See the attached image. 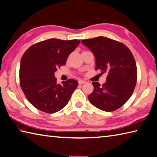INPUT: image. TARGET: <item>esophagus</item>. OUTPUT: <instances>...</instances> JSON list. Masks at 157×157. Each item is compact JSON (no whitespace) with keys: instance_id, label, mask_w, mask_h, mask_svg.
<instances>
[{"instance_id":"esophagus-1","label":"esophagus","mask_w":157,"mask_h":157,"mask_svg":"<svg viewBox=\"0 0 157 157\" xmlns=\"http://www.w3.org/2000/svg\"><path fill=\"white\" fill-rule=\"evenodd\" d=\"M86 82V81H84V80H79V82H78L79 84H85Z\"/></svg>"}]
</instances>
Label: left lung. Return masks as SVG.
<instances>
[{
	"instance_id": "left-lung-1",
	"label": "left lung",
	"mask_w": 157,
	"mask_h": 157,
	"mask_svg": "<svg viewBox=\"0 0 157 157\" xmlns=\"http://www.w3.org/2000/svg\"><path fill=\"white\" fill-rule=\"evenodd\" d=\"M95 58L96 69L107 74L106 82L101 86L93 82L94 90L88 99L99 109H118L131 97L137 82V67L133 54L122 43L105 37L82 40Z\"/></svg>"
}]
</instances>
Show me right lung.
I'll return each mask as SVG.
<instances>
[{
    "instance_id": "1",
    "label": "right lung",
    "mask_w": 157,
    "mask_h": 157,
    "mask_svg": "<svg viewBox=\"0 0 157 157\" xmlns=\"http://www.w3.org/2000/svg\"><path fill=\"white\" fill-rule=\"evenodd\" d=\"M79 43L77 39H50L33 45L24 52L20 67V86L36 109L53 113L68 103L78 82L69 79L57 84L54 73L65 64Z\"/></svg>"
}]
</instances>
